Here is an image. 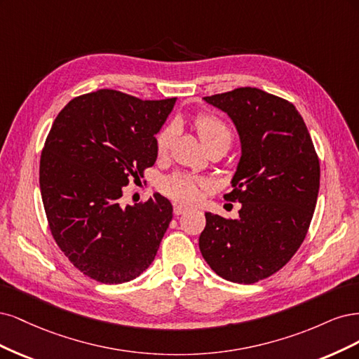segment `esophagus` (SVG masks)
Returning <instances> with one entry per match:
<instances>
[{
	"label": "esophagus",
	"instance_id": "1",
	"mask_svg": "<svg viewBox=\"0 0 359 359\" xmlns=\"http://www.w3.org/2000/svg\"><path fill=\"white\" fill-rule=\"evenodd\" d=\"M172 212H175L176 216H179V215L187 213V212H188V207L180 205V204H175V205H172Z\"/></svg>",
	"mask_w": 359,
	"mask_h": 359
}]
</instances>
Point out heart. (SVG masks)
Segmentation results:
<instances>
[{
  "instance_id": "heart-1",
  "label": "heart",
  "mask_w": 359,
  "mask_h": 359,
  "mask_svg": "<svg viewBox=\"0 0 359 359\" xmlns=\"http://www.w3.org/2000/svg\"><path fill=\"white\" fill-rule=\"evenodd\" d=\"M194 126L196 133H198L203 144L207 150L212 149H229L233 143V131H231L226 122L221 118L215 116L210 113H200L198 116L194 119ZM176 137V126L172 123L164 125L156 134L155 146L158 155H165L171 149L172 142ZM205 187V182L200 177H195L191 175H184V172H176L165 177L161 183L163 191L171 196L172 200L180 203H194L198 198L200 191Z\"/></svg>"
}]
</instances>
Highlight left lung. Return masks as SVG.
I'll return each mask as SVG.
<instances>
[{"label":"left lung","mask_w":359,"mask_h":359,"mask_svg":"<svg viewBox=\"0 0 359 359\" xmlns=\"http://www.w3.org/2000/svg\"><path fill=\"white\" fill-rule=\"evenodd\" d=\"M233 119L241 158L226 201L237 219L205 213L200 250L210 269L250 285L279 271L302 246L319 192V158L292 102L258 88L204 97Z\"/></svg>","instance_id":"obj_1"}]
</instances>
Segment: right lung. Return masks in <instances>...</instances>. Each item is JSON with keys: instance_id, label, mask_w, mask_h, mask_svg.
Wrapping results in <instances>:
<instances>
[{"instance_id": "1", "label": "right lung", "mask_w": 359, "mask_h": 359, "mask_svg": "<svg viewBox=\"0 0 359 359\" xmlns=\"http://www.w3.org/2000/svg\"><path fill=\"white\" fill-rule=\"evenodd\" d=\"M176 98L140 100L113 89L73 98L57 114L40 158V191L56 245L97 282L140 276L172 217L161 194L123 207L122 191L158 152L155 134Z\"/></svg>"}]
</instances>
